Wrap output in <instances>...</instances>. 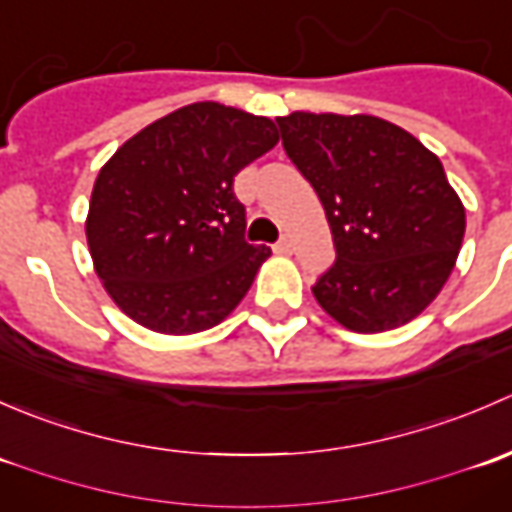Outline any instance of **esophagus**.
<instances>
[{"mask_svg":"<svg viewBox=\"0 0 512 512\" xmlns=\"http://www.w3.org/2000/svg\"><path fill=\"white\" fill-rule=\"evenodd\" d=\"M272 250H275L277 255H289V252H292V242H289L287 237H282V240L277 242V245L272 247Z\"/></svg>","mask_w":512,"mask_h":512,"instance_id":"esophagus-1","label":"esophagus"}]
</instances>
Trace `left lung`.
Here are the masks:
<instances>
[{
  "instance_id": "obj_1",
  "label": "left lung",
  "mask_w": 512,
  "mask_h": 512,
  "mask_svg": "<svg viewBox=\"0 0 512 512\" xmlns=\"http://www.w3.org/2000/svg\"><path fill=\"white\" fill-rule=\"evenodd\" d=\"M277 123L337 247V262L312 287L319 307L359 334L411 322L451 277L466 232V208L441 160L366 113L294 111Z\"/></svg>"
}]
</instances>
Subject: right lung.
Here are the masks:
<instances>
[{"mask_svg": "<svg viewBox=\"0 0 512 512\" xmlns=\"http://www.w3.org/2000/svg\"><path fill=\"white\" fill-rule=\"evenodd\" d=\"M267 116L198 101L158 118L106 160L91 190L86 242L123 314L158 334L220 324L270 247L245 242L235 175L277 146Z\"/></svg>", "mask_w": 512, "mask_h": 512, "instance_id": "1", "label": "right lung"}]
</instances>
